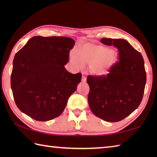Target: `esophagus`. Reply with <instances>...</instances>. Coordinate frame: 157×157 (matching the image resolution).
Returning <instances> with one entry per match:
<instances>
[{
    "label": "esophagus",
    "mask_w": 157,
    "mask_h": 157,
    "mask_svg": "<svg viewBox=\"0 0 157 157\" xmlns=\"http://www.w3.org/2000/svg\"><path fill=\"white\" fill-rule=\"evenodd\" d=\"M82 81L83 82H86V76H85V75H82Z\"/></svg>",
    "instance_id": "esophagus-1"
}]
</instances>
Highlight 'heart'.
<instances>
[{
	"instance_id": "1",
	"label": "heart",
	"mask_w": 157,
	"mask_h": 157,
	"mask_svg": "<svg viewBox=\"0 0 157 157\" xmlns=\"http://www.w3.org/2000/svg\"><path fill=\"white\" fill-rule=\"evenodd\" d=\"M70 61L76 68L90 66V71L96 76H105L117 61L116 52L101 45L86 43L70 52Z\"/></svg>"
}]
</instances>
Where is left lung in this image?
<instances>
[{
    "label": "left lung",
    "mask_w": 157,
    "mask_h": 157,
    "mask_svg": "<svg viewBox=\"0 0 157 157\" xmlns=\"http://www.w3.org/2000/svg\"><path fill=\"white\" fill-rule=\"evenodd\" d=\"M103 44L119 51V60L105 76L89 75L88 104L94 114L106 121H121L138 107L146 82L141 53L123 39L103 38Z\"/></svg>",
    "instance_id": "obj_1"
}]
</instances>
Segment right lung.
<instances>
[{"instance_id":"1","label":"right lung","mask_w":157,"mask_h":157,"mask_svg":"<svg viewBox=\"0 0 157 157\" xmlns=\"http://www.w3.org/2000/svg\"><path fill=\"white\" fill-rule=\"evenodd\" d=\"M75 43L63 36H34L16 53L11 86L21 112L46 121L64 111L82 78V73L73 74L65 68Z\"/></svg>"}]
</instances>
